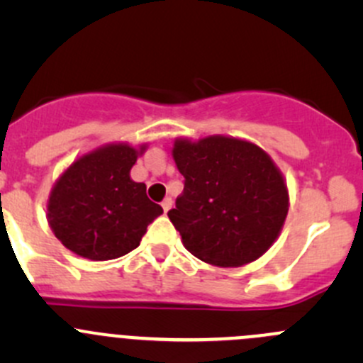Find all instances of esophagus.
<instances>
[{"label":"esophagus","instance_id":"34e87169","mask_svg":"<svg viewBox=\"0 0 363 363\" xmlns=\"http://www.w3.org/2000/svg\"><path fill=\"white\" fill-rule=\"evenodd\" d=\"M172 205H174V200H172V199H168V196H167V199L163 200V202H161V207H163V211H164V212H168V211H170V208H172Z\"/></svg>","mask_w":363,"mask_h":363}]
</instances>
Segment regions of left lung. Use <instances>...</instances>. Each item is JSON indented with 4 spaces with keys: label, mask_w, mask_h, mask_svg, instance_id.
I'll use <instances>...</instances> for the list:
<instances>
[{
    "label": "left lung",
    "mask_w": 363,
    "mask_h": 363,
    "mask_svg": "<svg viewBox=\"0 0 363 363\" xmlns=\"http://www.w3.org/2000/svg\"><path fill=\"white\" fill-rule=\"evenodd\" d=\"M184 189L168 211L184 247L218 267H240L263 255L284 225L288 188L270 156L233 137L177 138L172 149Z\"/></svg>",
    "instance_id": "left-lung-1"
}]
</instances>
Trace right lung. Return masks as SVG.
I'll return each mask as SVG.
<instances>
[{"instance_id": "1", "label": "right lung", "mask_w": 363, "mask_h": 363, "mask_svg": "<svg viewBox=\"0 0 363 363\" xmlns=\"http://www.w3.org/2000/svg\"><path fill=\"white\" fill-rule=\"evenodd\" d=\"M145 145L107 144L80 156L50 191L47 218L67 250L93 262L119 258L138 247L163 208L130 170Z\"/></svg>"}]
</instances>
